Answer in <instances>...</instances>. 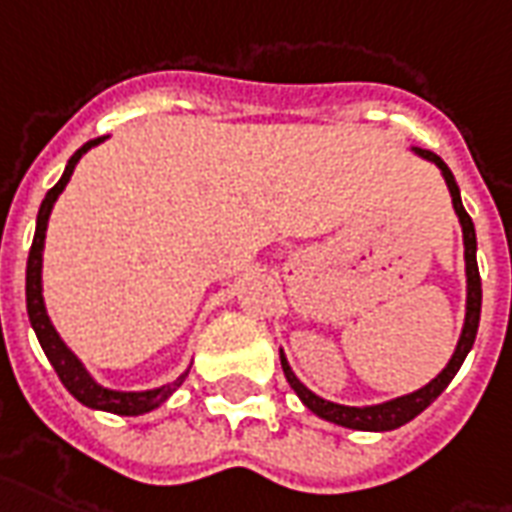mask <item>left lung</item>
Returning a JSON list of instances; mask_svg holds the SVG:
<instances>
[{"instance_id":"1","label":"left lung","mask_w":512,"mask_h":512,"mask_svg":"<svg viewBox=\"0 0 512 512\" xmlns=\"http://www.w3.org/2000/svg\"><path fill=\"white\" fill-rule=\"evenodd\" d=\"M420 157H426L442 170V176L448 181L450 198H453V208H456L458 219H461V230H464V257H467V320H464V331H461V339H458V347L453 352L450 363L442 369L439 377L420 388V391L410 393V396H401V399L385 401V404H374V407H344V404H333V401H325L320 396H314L312 391H306L301 382L295 380V374L290 372L285 355H282V369H285V377L290 382V388L298 393V399L304 401L306 407L320 415V418L331 420V423H339V426H347V429L358 431H391L399 429L404 423H410L412 418H418L420 412L429 407L431 401L437 399L439 393L445 391L450 385V380L456 377V372L461 369V363L467 358V352L472 350L475 344V336H478V323H480V301H483V290H480V271H478V241H475V225L472 219L461 206V192H458V184L453 179V173L445 162L439 160L437 154H431L426 149H418Z\"/></svg>"}]
</instances>
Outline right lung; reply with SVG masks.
Instances as JSON below:
<instances>
[{
	"label": "right lung",
	"mask_w": 512,
	"mask_h": 512,
	"mask_svg": "<svg viewBox=\"0 0 512 512\" xmlns=\"http://www.w3.org/2000/svg\"><path fill=\"white\" fill-rule=\"evenodd\" d=\"M102 138H94L89 143H83L81 149L75 151L67 168H64L62 179L56 181L54 187L48 189V195L40 203V211H37V227H34V241L32 249H29V260H26V312H29V323H32L34 333H37V342L43 347V352L48 355V361L54 366V372L59 374V380L67 391L73 393L75 399L92 407V410H105L116 412V415H143V412H151L160 407L162 401H168V396L179 391V385L184 382L187 374H181L179 380L170 382L165 388H157V391L146 393H121V391H108L86 374V369L81 366V361L75 358L73 352L64 347V342L59 339V333L54 331V325L48 320L43 304V285H40V271H43V241H45V227H48V217H51V208H54L59 192L67 187V181L73 176L75 165L81 160L86 151L97 146Z\"/></svg>",
	"instance_id": "1"
}]
</instances>
